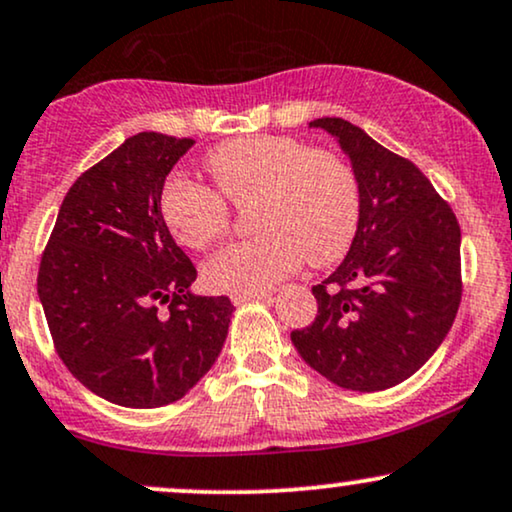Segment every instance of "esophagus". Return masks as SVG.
Listing matches in <instances>:
<instances>
[{"instance_id":"obj_1","label":"esophagus","mask_w":512,"mask_h":512,"mask_svg":"<svg viewBox=\"0 0 512 512\" xmlns=\"http://www.w3.org/2000/svg\"><path fill=\"white\" fill-rule=\"evenodd\" d=\"M272 298V293L269 291H260V293H233L231 295V300L236 305H240V303H245V300H269Z\"/></svg>"}]
</instances>
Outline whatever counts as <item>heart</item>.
Listing matches in <instances>:
<instances>
[{
	"label": "heart",
	"instance_id": "b5f03b06",
	"mask_svg": "<svg viewBox=\"0 0 512 512\" xmlns=\"http://www.w3.org/2000/svg\"><path fill=\"white\" fill-rule=\"evenodd\" d=\"M214 189L171 178L159 195L164 224L186 248L205 250L226 236L231 207H250L255 238L226 245L205 264L217 293H260L305 260H341L360 226V183L346 159L310 150L286 135H252L214 147L205 157Z\"/></svg>",
	"mask_w": 512,
	"mask_h": 512
}]
</instances>
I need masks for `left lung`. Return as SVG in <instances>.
Segmentation results:
<instances>
[{"label": "left lung", "mask_w": 512, "mask_h": 512, "mask_svg": "<svg viewBox=\"0 0 512 512\" xmlns=\"http://www.w3.org/2000/svg\"><path fill=\"white\" fill-rule=\"evenodd\" d=\"M353 162L362 212L346 260L312 286L315 322L291 331L300 357L350 391L400 384L436 353L463 295L460 224L410 159L346 119H315Z\"/></svg>", "instance_id": "1"}]
</instances>
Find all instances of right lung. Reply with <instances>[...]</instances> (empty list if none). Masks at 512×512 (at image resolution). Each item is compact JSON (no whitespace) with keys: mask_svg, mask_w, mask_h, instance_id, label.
Here are the masks:
<instances>
[{"mask_svg":"<svg viewBox=\"0 0 512 512\" xmlns=\"http://www.w3.org/2000/svg\"><path fill=\"white\" fill-rule=\"evenodd\" d=\"M193 138L138 133L69 188L38 272L57 355L85 389L159 408L209 372L229 334L226 295H193L197 269L159 212Z\"/></svg>","mask_w":512,"mask_h":512,"instance_id":"obj_1","label":"right lung"}]
</instances>
